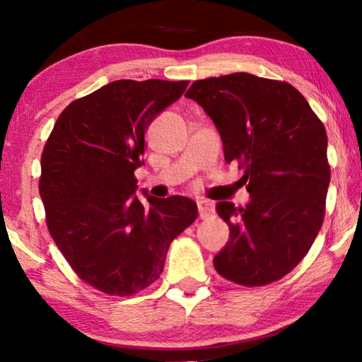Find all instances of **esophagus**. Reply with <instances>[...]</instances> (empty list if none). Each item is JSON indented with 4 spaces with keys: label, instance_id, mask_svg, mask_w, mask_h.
<instances>
[{
    "label": "esophagus",
    "instance_id": "esophagus-1",
    "mask_svg": "<svg viewBox=\"0 0 362 362\" xmlns=\"http://www.w3.org/2000/svg\"><path fill=\"white\" fill-rule=\"evenodd\" d=\"M197 211H199L201 219H206V217H209L214 212V206H212L211 201L199 199L197 201Z\"/></svg>",
    "mask_w": 362,
    "mask_h": 362
}]
</instances>
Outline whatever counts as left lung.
<instances>
[{
  "mask_svg": "<svg viewBox=\"0 0 362 362\" xmlns=\"http://www.w3.org/2000/svg\"><path fill=\"white\" fill-rule=\"evenodd\" d=\"M187 98L219 132L227 163L239 161L250 201L217 202L229 242L217 274L244 286L284 279L308 254L325 217L328 136L306 98L286 82L235 72L196 81Z\"/></svg>",
  "mask_w": 362,
  "mask_h": 362,
  "instance_id": "left-lung-1",
  "label": "left lung"
}]
</instances>
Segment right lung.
Wrapping results in <instances>:
<instances>
[{
    "mask_svg": "<svg viewBox=\"0 0 362 362\" xmlns=\"http://www.w3.org/2000/svg\"><path fill=\"white\" fill-rule=\"evenodd\" d=\"M187 82L115 81L69 103L41 156L47 229L72 270L107 295L160 279L170 244L197 217L185 196L136 197L145 132Z\"/></svg>",
    "mask_w": 362,
    "mask_h": 362,
    "instance_id": "obj_1",
    "label": "right lung"
}]
</instances>
